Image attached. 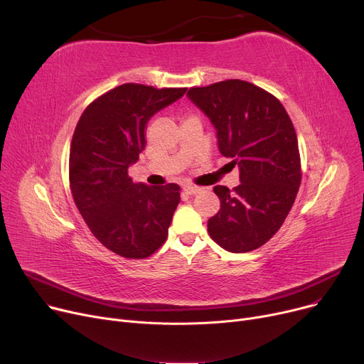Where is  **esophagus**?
Masks as SVG:
<instances>
[{
  "label": "esophagus",
  "instance_id": "obj_1",
  "mask_svg": "<svg viewBox=\"0 0 364 364\" xmlns=\"http://www.w3.org/2000/svg\"><path fill=\"white\" fill-rule=\"evenodd\" d=\"M183 188H184V192H186L187 195H196V193L200 192V187L192 186V184H186Z\"/></svg>",
  "mask_w": 364,
  "mask_h": 364
}]
</instances>
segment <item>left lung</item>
I'll return each mask as SVG.
<instances>
[{"label":"left lung","instance_id":"left-lung-1","mask_svg":"<svg viewBox=\"0 0 364 364\" xmlns=\"http://www.w3.org/2000/svg\"><path fill=\"white\" fill-rule=\"evenodd\" d=\"M187 95L217 129L221 155L240 172L233 190L214 187L221 205L208 233L228 252L254 251L282 227L301 184L292 121L274 95L240 80L190 88Z\"/></svg>","mask_w":364,"mask_h":364}]
</instances>
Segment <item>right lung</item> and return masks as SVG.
<instances>
[{
	"instance_id": "right-lung-1",
	"label": "right lung",
	"mask_w": 364,
	"mask_h": 364,
	"mask_svg": "<svg viewBox=\"0 0 364 364\" xmlns=\"http://www.w3.org/2000/svg\"><path fill=\"white\" fill-rule=\"evenodd\" d=\"M186 91L124 84L95 99L75 128L69 155L75 205L91 233L121 257H150L166 240L180 186L132 183L128 168L146 147L149 119Z\"/></svg>"
}]
</instances>
